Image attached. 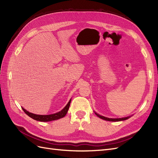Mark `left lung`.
Masks as SVG:
<instances>
[{
  "mask_svg": "<svg viewBox=\"0 0 158 158\" xmlns=\"http://www.w3.org/2000/svg\"><path fill=\"white\" fill-rule=\"evenodd\" d=\"M95 114H96V115L99 117L100 118L103 119V120H106V121H125L127 120V119L131 117H123V118H108V117H103L100 115V114H98L97 113L95 112Z\"/></svg>",
  "mask_w": 158,
  "mask_h": 158,
  "instance_id": "1",
  "label": "left lung"
}]
</instances>
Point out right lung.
Returning <instances> with one entry per match:
<instances>
[{
  "label": "right lung",
  "mask_w": 158,
  "mask_h": 158,
  "mask_svg": "<svg viewBox=\"0 0 158 158\" xmlns=\"http://www.w3.org/2000/svg\"><path fill=\"white\" fill-rule=\"evenodd\" d=\"M70 102H71V99H70L69 103L66 104V106L63 109H62L60 111L57 112L56 113H53V114H47V115H43V114H33L32 113H30L29 111H26V110L25 109H23V107H22V109L26 114H27L28 116L32 118L33 119H34V120H36L38 121H41V122H48V121H51L58 120V119H59V118L64 117L69 111Z\"/></svg>",
  "instance_id": "1"
}]
</instances>
